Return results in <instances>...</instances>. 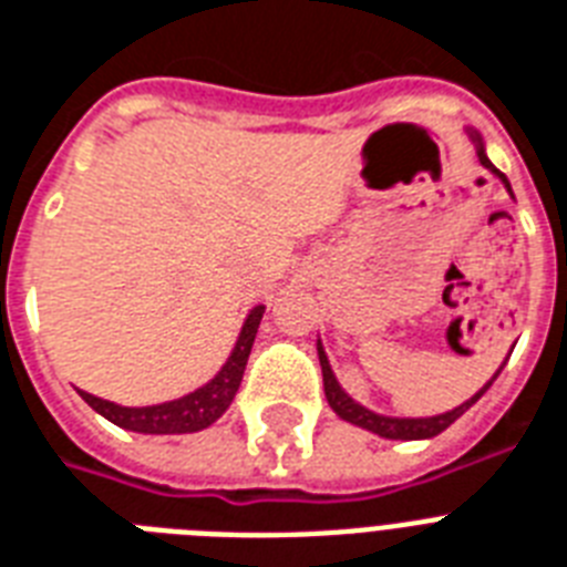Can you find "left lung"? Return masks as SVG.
<instances>
[{
  "label": "left lung",
  "instance_id": "1",
  "mask_svg": "<svg viewBox=\"0 0 567 567\" xmlns=\"http://www.w3.org/2000/svg\"><path fill=\"white\" fill-rule=\"evenodd\" d=\"M471 137L476 141V155H480V164H483V167H488L494 176H501V182L506 185V190L512 194L506 176H503V173L497 171L492 162H488V155H485L480 135H476V132H471ZM318 355H320V371H323V391H327L329 405L336 409L338 417H344V421L355 423V426H362V430L377 432V435H382V439H403V441L432 439V435H439V432L447 430L450 423L458 421V417H462V414H465L467 409H471V405H474L476 400L485 394V391H488V385H492L494 379H497V373H501V371L494 373L492 382H485V388H480V394L471 396L467 403L456 405L453 412L435 414V417H385V414H377V412H371V409H364V405L355 403L353 396H347L344 391H341L336 373H332V368H329V362H327V353H323V347H320V344H318Z\"/></svg>",
  "mask_w": 567,
  "mask_h": 567
}]
</instances>
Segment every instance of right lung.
<instances>
[{
    "instance_id": "1",
    "label": "right lung",
    "mask_w": 567,
    "mask_h": 567,
    "mask_svg": "<svg viewBox=\"0 0 567 567\" xmlns=\"http://www.w3.org/2000/svg\"><path fill=\"white\" fill-rule=\"evenodd\" d=\"M261 315H265V306H256V309L249 311V318L247 323H244V329H240L238 344L231 350L229 362L223 364L220 373H217L208 385L196 388L188 396H179V400H171V403L162 405L128 409V405L109 403V400H102V396L87 394V391H79V394H82V400L91 405V409H96L102 417H109L111 423H117L123 430L146 432V435H179V432L205 430V426H212V423L229 409V403L235 400V394H238L249 350H252L258 323H261Z\"/></svg>"
}]
</instances>
